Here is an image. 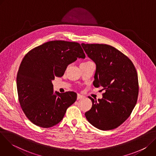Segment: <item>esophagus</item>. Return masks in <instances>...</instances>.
<instances>
[{
    "label": "esophagus",
    "mask_w": 156,
    "mask_h": 156,
    "mask_svg": "<svg viewBox=\"0 0 156 156\" xmlns=\"http://www.w3.org/2000/svg\"><path fill=\"white\" fill-rule=\"evenodd\" d=\"M84 98V96H83V95H81L80 94H78V95H77V100H79L80 99H83Z\"/></svg>",
    "instance_id": "esophagus-1"
}]
</instances>
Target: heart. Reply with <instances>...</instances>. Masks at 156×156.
Returning a JSON list of instances; mask_svg holds the SVG:
<instances>
[{"label":"heart","instance_id":"heart-1","mask_svg":"<svg viewBox=\"0 0 156 156\" xmlns=\"http://www.w3.org/2000/svg\"><path fill=\"white\" fill-rule=\"evenodd\" d=\"M85 63V62H84Z\"/></svg>","mask_w":156,"mask_h":156}]
</instances>
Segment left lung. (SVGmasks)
<instances>
[{"mask_svg":"<svg viewBox=\"0 0 156 156\" xmlns=\"http://www.w3.org/2000/svg\"><path fill=\"white\" fill-rule=\"evenodd\" d=\"M85 52L96 65L93 85L103 87L101 99H94L85 113L87 121L101 130L122 125L131 115L139 93L136 70L131 60L115 48L102 44H84Z\"/></svg>","mask_w":156,"mask_h":156,"instance_id":"1","label":"left lung"}]
</instances>
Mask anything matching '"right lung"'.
I'll use <instances>...</instances> for the list:
<instances>
[{"instance_id":"obj_1","label":"right lung","mask_w":156,"mask_h":156,"mask_svg":"<svg viewBox=\"0 0 156 156\" xmlns=\"http://www.w3.org/2000/svg\"><path fill=\"white\" fill-rule=\"evenodd\" d=\"M77 58H85L79 43L52 41L33 49L22 60L16 76L18 100L34 125L50 128L58 124L76 101L75 92L54 93L52 81L62 76Z\"/></svg>"}]
</instances>
